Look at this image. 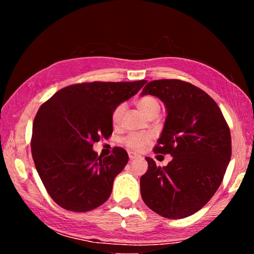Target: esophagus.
Instances as JSON below:
<instances>
[{
	"instance_id": "esophagus-1",
	"label": "esophagus",
	"mask_w": 254,
	"mask_h": 254,
	"mask_svg": "<svg viewBox=\"0 0 254 254\" xmlns=\"http://www.w3.org/2000/svg\"><path fill=\"white\" fill-rule=\"evenodd\" d=\"M128 158H130V160H134V159L139 158V156H137V154H134V153H128Z\"/></svg>"
}]
</instances>
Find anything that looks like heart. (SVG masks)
Listing matches in <instances>:
<instances>
[{"instance_id": "heart-1", "label": "heart", "mask_w": 254, "mask_h": 254, "mask_svg": "<svg viewBox=\"0 0 254 254\" xmlns=\"http://www.w3.org/2000/svg\"><path fill=\"white\" fill-rule=\"evenodd\" d=\"M136 106L148 118L157 117L159 112H160V103L153 96H144L139 98L136 101ZM124 110H126L124 104H120L114 110L113 114H112V122H113L114 126H118L121 121ZM152 139L153 135L151 133H131L127 137H124L123 143L133 151L140 152L148 147V144L151 142Z\"/></svg>"}]
</instances>
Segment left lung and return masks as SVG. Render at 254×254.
Masks as SVG:
<instances>
[{
  "mask_svg": "<svg viewBox=\"0 0 254 254\" xmlns=\"http://www.w3.org/2000/svg\"><path fill=\"white\" fill-rule=\"evenodd\" d=\"M163 102L167 118L156 153L173 157L158 167L147 157L148 170L140 178L141 196L150 209L178 220L204 207L220 187L231 160L230 127L208 94L179 79L152 80L141 95Z\"/></svg>",
  "mask_w": 254,
  "mask_h": 254,
  "instance_id": "left-lung-1",
  "label": "left lung"
}]
</instances>
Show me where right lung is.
Masks as SVG:
<instances>
[{
    "mask_svg": "<svg viewBox=\"0 0 254 254\" xmlns=\"http://www.w3.org/2000/svg\"><path fill=\"white\" fill-rule=\"evenodd\" d=\"M147 80L93 81L67 86L40 106L32 127L31 152L51 198L71 212H88L109 199L128 161L126 150L98 157L94 142L112 135L117 106Z\"/></svg>",
    "mask_w": 254,
    "mask_h": 254,
    "instance_id": "right-lung-1",
    "label": "right lung"
}]
</instances>
